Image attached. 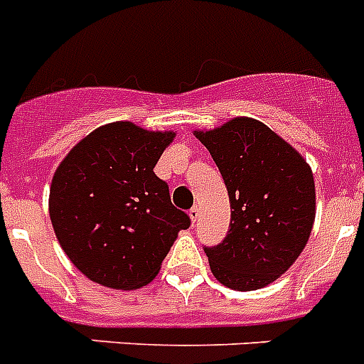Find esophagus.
<instances>
[{"instance_id":"esophagus-1","label":"esophagus","mask_w":364,"mask_h":364,"mask_svg":"<svg viewBox=\"0 0 364 364\" xmlns=\"http://www.w3.org/2000/svg\"><path fill=\"white\" fill-rule=\"evenodd\" d=\"M189 217H191V220H193V223L198 219V208L197 206H193L191 210H189Z\"/></svg>"}]
</instances>
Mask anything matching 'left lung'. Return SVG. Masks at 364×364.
Wrapping results in <instances>:
<instances>
[{
	"mask_svg": "<svg viewBox=\"0 0 364 364\" xmlns=\"http://www.w3.org/2000/svg\"><path fill=\"white\" fill-rule=\"evenodd\" d=\"M230 197V228L204 247L213 276L237 291L265 287L284 274L306 247L315 220V180L287 141L256 119L235 117L197 132Z\"/></svg>",
	"mask_w": 364,
	"mask_h": 364,
	"instance_id": "left-lung-1",
	"label": "left lung"
}]
</instances>
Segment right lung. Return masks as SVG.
Segmentation results:
<instances>
[{
  "instance_id": "1",
  "label": "right lung",
  "mask_w": 364,
  "mask_h": 364,
  "mask_svg": "<svg viewBox=\"0 0 364 364\" xmlns=\"http://www.w3.org/2000/svg\"><path fill=\"white\" fill-rule=\"evenodd\" d=\"M173 132L129 121L93 130L71 149L49 191V215L71 263L92 282L136 289L160 271L180 230L191 225L154 175Z\"/></svg>"
}]
</instances>
